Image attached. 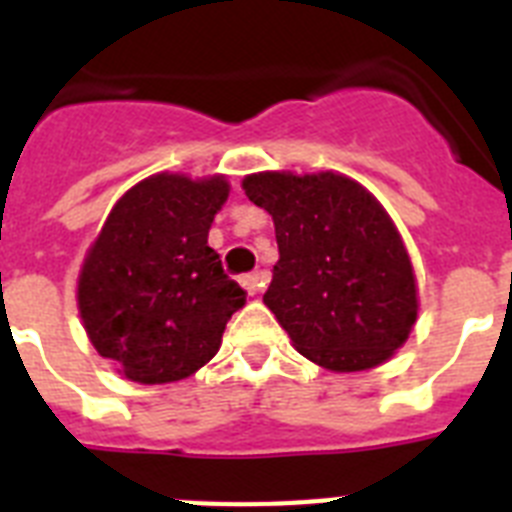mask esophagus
<instances>
[{"label": "esophagus", "mask_w": 512, "mask_h": 512, "mask_svg": "<svg viewBox=\"0 0 512 512\" xmlns=\"http://www.w3.org/2000/svg\"><path fill=\"white\" fill-rule=\"evenodd\" d=\"M240 285H243V290L248 292V295H259L261 287L266 285V274L264 272H248L240 277Z\"/></svg>", "instance_id": "esophagus-1"}]
</instances>
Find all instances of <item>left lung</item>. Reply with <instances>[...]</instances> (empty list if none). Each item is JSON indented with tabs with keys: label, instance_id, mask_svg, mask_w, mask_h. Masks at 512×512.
Instances as JSON below:
<instances>
[{
	"label": "left lung",
	"instance_id": "8db88e82",
	"mask_svg": "<svg viewBox=\"0 0 512 512\" xmlns=\"http://www.w3.org/2000/svg\"><path fill=\"white\" fill-rule=\"evenodd\" d=\"M246 196L274 220L264 303L300 355L336 373L386 362L417 321L409 253L386 209L339 173H256Z\"/></svg>",
	"mask_w": 512,
	"mask_h": 512
}]
</instances>
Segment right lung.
Here are the masks:
<instances>
[{"label": "right lung", "instance_id": "obj_1", "mask_svg": "<svg viewBox=\"0 0 512 512\" xmlns=\"http://www.w3.org/2000/svg\"><path fill=\"white\" fill-rule=\"evenodd\" d=\"M222 176L160 173L108 214L82 266L77 300L87 336L134 383H173L207 365L246 292L207 246L227 199Z\"/></svg>", "mask_w": 512, "mask_h": 512}]
</instances>
